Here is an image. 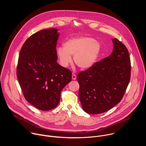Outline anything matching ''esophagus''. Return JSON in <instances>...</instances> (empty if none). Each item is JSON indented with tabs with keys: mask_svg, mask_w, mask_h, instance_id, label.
Instances as JSON below:
<instances>
[{
	"mask_svg": "<svg viewBox=\"0 0 146 146\" xmlns=\"http://www.w3.org/2000/svg\"><path fill=\"white\" fill-rule=\"evenodd\" d=\"M76 79V75L75 74H72V80H75Z\"/></svg>",
	"mask_w": 146,
	"mask_h": 146,
	"instance_id": "1",
	"label": "esophagus"
}]
</instances>
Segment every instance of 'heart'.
I'll return each mask as SVG.
<instances>
[{"instance_id": "heart-1", "label": "heart", "mask_w": 146, "mask_h": 146, "mask_svg": "<svg viewBox=\"0 0 146 146\" xmlns=\"http://www.w3.org/2000/svg\"><path fill=\"white\" fill-rule=\"evenodd\" d=\"M63 47L56 49V55L60 65L66 68L72 62L73 55L75 64L82 69L92 68L99 57L101 46L92 37L81 36L66 41Z\"/></svg>"}]
</instances>
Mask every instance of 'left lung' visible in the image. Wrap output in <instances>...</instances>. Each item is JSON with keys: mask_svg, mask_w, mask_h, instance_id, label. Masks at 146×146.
<instances>
[{"mask_svg": "<svg viewBox=\"0 0 146 146\" xmlns=\"http://www.w3.org/2000/svg\"><path fill=\"white\" fill-rule=\"evenodd\" d=\"M112 41L110 55L77 77L82 108L88 114L105 113L115 106L121 100L130 81L128 50L118 39L112 38Z\"/></svg>", "mask_w": 146, "mask_h": 146, "instance_id": "left-lung-1", "label": "left lung"}]
</instances>
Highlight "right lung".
Wrapping results in <instances>:
<instances>
[{"label": "right lung", "mask_w": 146, "mask_h": 146, "mask_svg": "<svg viewBox=\"0 0 146 146\" xmlns=\"http://www.w3.org/2000/svg\"><path fill=\"white\" fill-rule=\"evenodd\" d=\"M57 29L40 31L29 37L19 52L17 76L25 99L40 110L56 108L72 72L57 63Z\"/></svg>", "instance_id": "add662e5"}]
</instances>
